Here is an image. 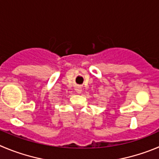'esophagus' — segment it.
Wrapping results in <instances>:
<instances>
[{"label": "esophagus", "instance_id": "34e87169", "mask_svg": "<svg viewBox=\"0 0 159 159\" xmlns=\"http://www.w3.org/2000/svg\"><path fill=\"white\" fill-rule=\"evenodd\" d=\"M76 91H77V93H81V91H82V90H81V87H78V88L76 89Z\"/></svg>", "mask_w": 159, "mask_h": 159}]
</instances>
